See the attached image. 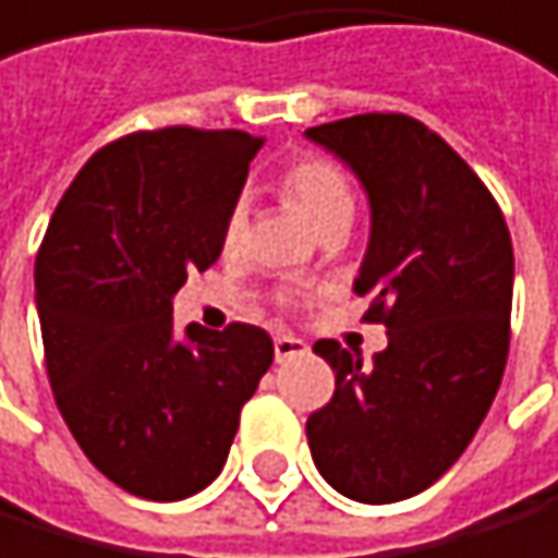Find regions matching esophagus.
I'll return each mask as SVG.
<instances>
[{
    "mask_svg": "<svg viewBox=\"0 0 558 558\" xmlns=\"http://www.w3.org/2000/svg\"><path fill=\"white\" fill-rule=\"evenodd\" d=\"M296 354H306V340H300L293 333H279L276 337V361H289Z\"/></svg>",
    "mask_w": 558,
    "mask_h": 558,
    "instance_id": "esophagus-1",
    "label": "esophagus"
}]
</instances>
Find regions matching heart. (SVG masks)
I'll use <instances>...</instances> for the list:
<instances>
[{
  "label": "heart",
  "mask_w": 558,
  "mask_h": 558,
  "mask_svg": "<svg viewBox=\"0 0 558 558\" xmlns=\"http://www.w3.org/2000/svg\"><path fill=\"white\" fill-rule=\"evenodd\" d=\"M279 190L289 204H296L306 214V221L316 231H324L330 225H351L354 190H351V180L340 173L330 159L303 156L296 162H289L279 177ZM245 225H248V207L245 201H234L225 214V228H221V242L228 252L242 245Z\"/></svg>",
  "instance_id": "heart-1"
}]
</instances>
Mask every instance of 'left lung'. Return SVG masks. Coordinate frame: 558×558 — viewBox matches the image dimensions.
<instances>
[{
	"label": "left lung",
	"mask_w": 558,
	"mask_h": 558,
	"mask_svg": "<svg viewBox=\"0 0 558 558\" xmlns=\"http://www.w3.org/2000/svg\"><path fill=\"white\" fill-rule=\"evenodd\" d=\"M357 177L372 207L354 293L388 348L316 340L333 399L306 420L316 471L344 498L391 505L457 463L498 396L508 361L514 252L501 207L436 132L409 116L306 129Z\"/></svg>",
	"instance_id": "1"
}]
</instances>
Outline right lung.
<instances>
[{"instance_id":"add662e5","label":"right lung","mask_w":558,"mask_h":558,"mask_svg":"<svg viewBox=\"0 0 558 558\" xmlns=\"http://www.w3.org/2000/svg\"><path fill=\"white\" fill-rule=\"evenodd\" d=\"M262 143L186 125L125 135L84 162L36 255L57 409L84 457L135 498L180 501L218 477L272 364L262 327H173V296L218 262Z\"/></svg>"}]
</instances>
